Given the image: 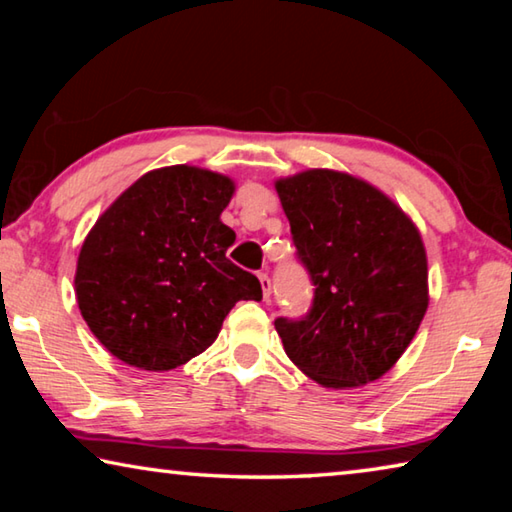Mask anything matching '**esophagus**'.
I'll return each mask as SVG.
<instances>
[{
    "instance_id": "1",
    "label": "esophagus",
    "mask_w": 512,
    "mask_h": 512,
    "mask_svg": "<svg viewBox=\"0 0 512 512\" xmlns=\"http://www.w3.org/2000/svg\"><path fill=\"white\" fill-rule=\"evenodd\" d=\"M259 282H262V291H264V298L268 300L271 298V277H268L266 271L259 273Z\"/></svg>"
}]
</instances>
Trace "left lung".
Listing matches in <instances>:
<instances>
[{"mask_svg": "<svg viewBox=\"0 0 512 512\" xmlns=\"http://www.w3.org/2000/svg\"><path fill=\"white\" fill-rule=\"evenodd\" d=\"M300 262L314 282L302 320L277 318L284 352L325 388L366 386L391 370L429 307L418 225L391 196L336 169L275 180Z\"/></svg>", "mask_w": 512, "mask_h": 512, "instance_id": "obj_1", "label": "left lung"}]
</instances>
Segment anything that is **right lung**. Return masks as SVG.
I'll use <instances>...</instances> for the list:
<instances>
[{"label":"right lung","mask_w":512,"mask_h":512,"mask_svg":"<svg viewBox=\"0 0 512 512\" xmlns=\"http://www.w3.org/2000/svg\"><path fill=\"white\" fill-rule=\"evenodd\" d=\"M235 180L192 164L160 167L121 192L85 237L74 291L90 332L140 370L183 366L216 341L239 300H262L225 253L221 212Z\"/></svg>","instance_id":"add662e5"}]
</instances>
